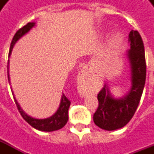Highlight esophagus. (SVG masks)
<instances>
[{
    "instance_id": "esophagus-1",
    "label": "esophagus",
    "mask_w": 154,
    "mask_h": 154,
    "mask_svg": "<svg viewBox=\"0 0 154 154\" xmlns=\"http://www.w3.org/2000/svg\"><path fill=\"white\" fill-rule=\"evenodd\" d=\"M90 67V66L88 65V66H87V67H85V68H87H87H88V67Z\"/></svg>"
}]
</instances>
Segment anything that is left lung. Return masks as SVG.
Here are the masks:
<instances>
[{"instance_id": "1", "label": "left lung", "mask_w": 154, "mask_h": 154, "mask_svg": "<svg viewBox=\"0 0 154 154\" xmlns=\"http://www.w3.org/2000/svg\"><path fill=\"white\" fill-rule=\"evenodd\" d=\"M130 49L127 57L130 66L131 87L122 97L115 98L110 88L105 84L97 99L99 106L93 116L94 123L105 130H116L126 125L132 119L141 99L146 80V63L144 46L137 30H131L129 35Z\"/></svg>"}]
</instances>
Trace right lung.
Instances as JSON below:
<instances>
[{
    "label": "right lung",
    "instance_id": "1",
    "mask_svg": "<svg viewBox=\"0 0 154 154\" xmlns=\"http://www.w3.org/2000/svg\"><path fill=\"white\" fill-rule=\"evenodd\" d=\"M35 26V22H29L27 25H25L24 27L20 29L18 31L15 33V35H14L13 39L11 41V48H10V51H9V57L11 54V51L13 49V47H14L15 43L21 37H23L25 34H27ZM7 69H8V71H7V72H8V80L10 82V77H9V60ZM12 94H13L15 104H16L17 108H18L19 112L20 113V115H21V116L24 118L25 121L28 122L35 129L40 130V131L52 132V131H55V130H58V129H62L67 124V120H68V109H69V106H70L71 102L70 100L65 97V95L63 93L62 95L60 105H59V107H58L57 111L52 116L45 118V119H35V118H33L31 116L27 115L21 109L20 104L18 103L17 100L15 99L14 93L12 92Z\"/></svg>",
    "mask_w": 154,
    "mask_h": 154
}]
</instances>
